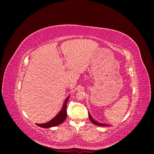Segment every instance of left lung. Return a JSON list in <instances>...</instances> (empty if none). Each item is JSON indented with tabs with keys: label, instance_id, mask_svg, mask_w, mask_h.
I'll use <instances>...</instances> for the list:
<instances>
[{
	"label": "left lung",
	"instance_id": "1",
	"mask_svg": "<svg viewBox=\"0 0 154 154\" xmlns=\"http://www.w3.org/2000/svg\"><path fill=\"white\" fill-rule=\"evenodd\" d=\"M88 116H89V119H90V120H91V121L92 122V123H93L94 124H95V125H99V126H102V127H107V126H109V125H107V124H100V123H99V122H96V121L95 120H94L93 119H92V116H91V114H89V113H88Z\"/></svg>",
	"mask_w": 154,
	"mask_h": 154
}]
</instances>
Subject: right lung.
Here are the masks:
<instances>
[{
	"label": "right lung",
	"instance_id": "add662e5",
	"mask_svg": "<svg viewBox=\"0 0 154 154\" xmlns=\"http://www.w3.org/2000/svg\"><path fill=\"white\" fill-rule=\"evenodd\" d=\"M69 97H67L63 103V106L62 107V109L60 110V112L57 114L52 120H51L48 122L44 123V124H37L36 125L42 127V128H50L55 126H57L62 123L63 122V121L66 120L67 114V103L69 100Z\"/></svg>",
	"mask_w": 154,
	"mask_h": 154
}]
</instances>
